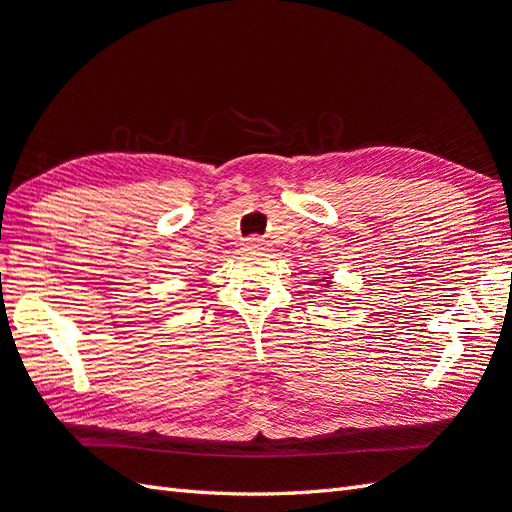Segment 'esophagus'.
<instances>
[{
  "instance_id": "esophagus-1",
  "label": "esophagus",
  "mask_w": 512,
  "mask_h": 512,
  "mask_svg": "<svg viewBox=\"0 0 512 512\" xmlns=\"http://www.w3.org/2000/svg\"><path fill=\"white\" fill-rule=\"evenodd\" d=\"M269 247V243L265 241V239H260V237H250L245 241V250L247 252H265Z\"/></svg>"
}]
</instances>
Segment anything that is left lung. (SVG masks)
Listing matches in <instances>:
<instances>
[{
  "label": "left lung",
  "instance_id": "1",
  "mask_svg": "<svg viewBox=\"0 0 512 512\" xmlns=\"http://www.w3.org/2000/svg\"><path fill=\"white\" fill-rule=\"evenodd\" d=\"M324 282H327V284H329V282H331V280H329V277H324Z\"/></svg>",
  "mask_w": 512,
  "mask_h": 512
}]
</instances>
